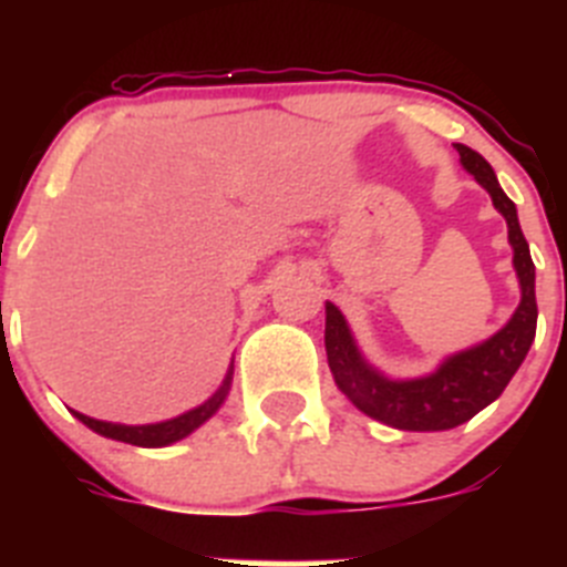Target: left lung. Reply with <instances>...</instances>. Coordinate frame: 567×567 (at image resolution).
<instances>
[{"label":"left lung","mask_w":567,"mask_h":567,"mask_svg":"<svg viewBox=\"0 0 567 567\" xmlns=\"http://www.w3.org/2000/svg\"><path fill=\"white\" fill-rule=\"evenodd\" d=\"M460 162L485 189L494 207L508 221V240L514 247V267L523 287L514 318L494 338L445 360L437 372L417 380H389L360 358L343 315L327 303V358L340 392L360 412L403 432H445L465 423L503 394L508 380L528 354L537 334V295H534V260L528 240L517 221V207L499 187L497 175L477 150L457 144Z\"/></svg>","instance_id":"8db88e82"}]
</instances>
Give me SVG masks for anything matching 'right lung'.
<instances>
[{
    "instance_id": "right-lung-1",
    "label": "right lung",
    "mask_w": 567,
    "mask_h": 567,
    "mask_svg": "<svg viewBox=\"0 0 567 567\" xmlns=\"http://www.w3.org/2000/svg\"><path fill=\"white\" fill-rule=\"evenodd\" d=\"M229 380H233V372L227 374V380H224L221 389H218V392H215L207 403L198 405V409H193V412L182 414V417L167 420V423L118 425V423H104V420H93V417H87V414H79V412H73V414H76V417L82 420L87 429L104 434V437L122 440V443H130V445H142V449H158V445H169V443H175V440H184L187 434H193L198 425L207 423V420L218 412V405L224 403V398H227Z\"/></svg>"
}]
</instances>
